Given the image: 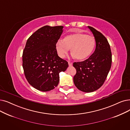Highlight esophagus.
I'll list each match as a JSON object with an SVG mask.
<instances>
[{
  "mask_svg": "<svg viewBox=\"0 0 130 130\" xmlns=\"http://www.w3.org/2000/svg\"><path fill=\"white\" fill-rule=\"evenodd\" d=\"M68 64H69V65L70 66H72L73 65V63H72V62H70V61H68Z\"/></svg>",
  "mask_w": 130,
  "mask_h": 130,
  "instance_id": "obj_1",
  "label": "esophagus"
}]
</instances>
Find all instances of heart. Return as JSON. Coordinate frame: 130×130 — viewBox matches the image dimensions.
Returning <instances> with one entry per match:
<instances>
[{
    "instance_id": "1",
    "label": "heart",
    "mask_w": 130,
    "mask_h": 130,
    "mask_svg": "<svg viewBox=\"0 0 130 130\" xmlns=\"http://www.w3.org/2000/svg\"><path fill=\"white\" fill-rule=\"evenodd\" d=\"M95 46V41L93 37L78 32L66 36L63 40H58L56 49L61 58L65 57L71 49L72 57L78 60H84L91 55Z\"/></svg>"
}]
</instances>
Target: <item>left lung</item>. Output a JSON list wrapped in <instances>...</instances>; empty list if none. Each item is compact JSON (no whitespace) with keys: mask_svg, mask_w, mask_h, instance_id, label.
Here are the masks:
<instances>
[{"mask_svg":"<svg viewBox=\"0 0 130 130\" xmlns=\"http://www.w3.org/2000/svg\"><path fill=\"white\" fill-rule=\"evenodd\" d=\"M95 41L94 53L86 60L73 63L76 73L73 77L76 87L84 92H91L104 84L111 65L109 44L102 33L88 26Z\"/></svg>","mask_w":130,"mask_h":130,"instance_id":"1","label":"left lung"}]
</instances>
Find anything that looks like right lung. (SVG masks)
<instances>
[{
  "label": "right lung",
  "mask_w": 130,
  "mask_h": 130,
  "mask_svg": "<svg viewBox=\"0 0 130 130\" xmlns=\"http://www.w3.org/2000/svg\"><path fill=\"white\" fill-rule=\"evenodd\" d=\"M63 26H44L27 39L23 50V68L26 80L33 88L49 91L57 86L59 73L69 64L58 56L56 44L63 32Z\"/></svg>",
  "instance_id": "right-lung-1"
}]
</instances>
